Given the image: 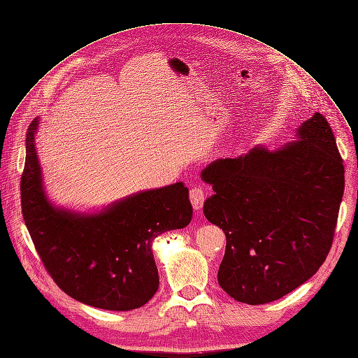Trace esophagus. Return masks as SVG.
I'll use <instances>...</instances> for the list:
<instances>
[{
  "mask_svg": "<svg viewBox=\"0 0 358 358\" xmlns=\"http://www.w3.org/2000/svg\"><path fill=\"white\" fill-rule=\"evenodd\" d=\"M190 200H192V205L196 210L201 209V206H203V201H205V190L201 187H193L190 190Z\"/></svg>",
  "mask_w": 358,
  "mask_h": 358,
  "instance_id": "obj_1",
  "label": "esophagus"
}]
</instances>
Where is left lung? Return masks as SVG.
I'll list each match as a JSON object with an SVG mask.
<instances>
[{
    "label": "left lung",
    "instance_id": "left-lung-1",
    "mask_svg": "<svg viewBox=\"0 0 358 358\" xmlns=\"http://www.w3.org/2000/svg\"><path fill=\"white\" fill-rule=\"evenodd\" d=\"M295 136L299 141L276 150L256 146L201 171L215 192L203 213L227 237L217 282L240 303L284 297L312 278L331 250L345 184L343 158L319 113Z\"/></svg>",
    "mask_w": 358,
    "mask_h": 358
}]
</instances>
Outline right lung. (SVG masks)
<instances>
[{"mask_svg":"<svg viewBox=\"0 0 358 358\" xmlns=\"http://www.w3.org/2000/svg\"><path fill=\"white\" fill-rule=\"evenodd\" d=\"M39 120L26 134L22 212L36 252L55 284L74 300L114 312L145 306L159 287L152 241L187 227L189 189L176 182L138 192L98 213L54 206L46 197L35 148Z\"/></svg>","mask_w":358,"mask_h":358,"instance_id":"add662e5","label":"right lung"}]
</instances>
